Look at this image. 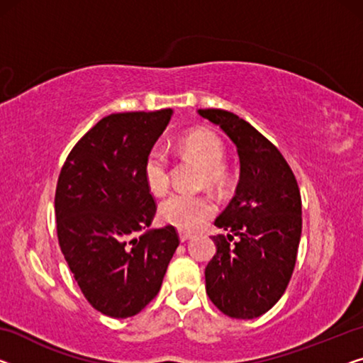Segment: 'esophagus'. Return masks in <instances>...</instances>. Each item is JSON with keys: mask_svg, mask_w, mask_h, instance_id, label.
Returning <instances> with one entry per match:
<instances>
[{"mask_svg": "<svg viewBox=\"0 0 363 363\" xmlns=\"http://www.w3.org/2000/svg\"><path fill=\"white\" fill-rule=\"evenodd\" d=\"M194 235L191 233V231H179V240L184 242V241H187V240H191V238H192Z\"/></svg>", "mask_w": 363, "mask_h": 363, "instance_id": "34e87169", "label": "esophagus"}]
</instances>
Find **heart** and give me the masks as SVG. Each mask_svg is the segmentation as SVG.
<instances>
[{
  "label": "heart",
  "instance_id": "obj_1",
  "mask_svg": "<svg viewBox=\"0 0 363 363\" xmlns=\"http://www.w3.org/2000/svg\"><path fill=\"white\" fill-rule=\"evenodd\" d=\"M182 148L192 158L203 166V179L208 184H216L221 179L225 160L223 142L208 130H194L182 138ZM145 182L153 194H163L169 186V160L163 147L148 151L143 164ZM215 213L212 199L203 194H191L177 191L167 196L160 203V216L166 223L177 226L179 230H196Z\"/></svg>",
  "mask_w": 363,
  "mask_h": 363
}]
</instances>
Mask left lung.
Instances as JSON below:
<instances>
[{
  "label": "left lung",
  "mask_w": 363,
  "mask_h": 363,
  "mask_svg": "<svg viewBox=\"0 0 363 363\" xmlns=\"http://www.w3.org/2000/svg\"><path fill=\"white\" fill-rule=\"evenodd\" d=\"M199 113L228 135L240 156L236 194L215 220L226 236H213L216 254L205 267V289L226 316L252 320L280 300L294 274L300 189L282 153L251 123L221 109Z\"/></svg>",
  "instance_id": "obj_1"
}]
</instances>
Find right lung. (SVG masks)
<instances>
[{
	"mask_svg": "<svg viewBox=\"0 0 363 363\" xmlns=\"http://www.w3.org/2000/svg\"><path fill=\"white\" fill-rule=\"evenodd\" d=\"M171 116L161 109L101 118L58 176V242L84 298L106 316L138 315L158 295L179 246L172 225L147 230L156 202L143 164Z\"/></svg>",
	"mask_w": 363,
	"mask_h": 363,
	"instance_id": "obj_1",
	"label": "right lung"
}]
</instances>
